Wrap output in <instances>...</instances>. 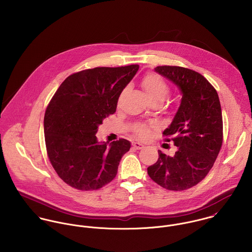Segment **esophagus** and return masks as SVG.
Returning <instances> with one entry per match:
<instances>
[{
    "label": "esophagus",
    "mask_w": 252,
    "mask_h": 252,
    "mask_svg": "<svg viewBox=\"0 0 252 252\" xmlns=\"http://www.w3.org/2000/svg\"><path fill=\"white\" fill-rule=\"evenodd\" d=\"M133 146L135 147V148H137V149H142V148H144V144H141V143H139V142H133Z\"/></svg>",
    "instance_id": "obj_1"
}]
</instances>
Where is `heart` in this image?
<instances>
[{"label": "heart", "mask_w": 252, "mask_h": 252, "mask_svg": "<svg viewBox=\"0 0 252 252\" xmlns=\"http://www.w3.org/2000/svg\"><path fill=\"white\" fill-rule=\"evenodd\" d=\"M143 88L147 97L151 102L161 101L163 102L169 94V86L162 77L155 73H148L143 79ZM136 134L145 139L150 135V127L146 125H138L135 129Z\"/></svg>", "instance_id": "obj_1"}]
</instances>
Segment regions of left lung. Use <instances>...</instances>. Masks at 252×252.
<instances>
[{"label": "left lung", "instance_id": "8db88e82", "mask_svg": "<svg viewBox=\"0 0 252 252\" xmlns=\"http://www.w3.org/2000/svg\"><path fill=\"white\" fill-rule=\"evenodd\" d=\"M154 71L177 85L182 98L163 132L174 137L177 151L169 156L158 150L159 158L147 174L160 186L181 191L204 180L215 164L223 140L220 102L214 86L199 72L177 66H159Z\"/></svg>", "mask_w": 252, "mask_h": 252}]
</instances>
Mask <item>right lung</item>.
Segmentation results:
<instances>
[{
  "label": "right lung",
  "instance_id": "obj_1",
  "mask_svg": "<svg viewBox=\"0 0 252 252\" xmlns=\"http://www.w3.org/2000/svg\"><path fill=\"white\" fill-rule=\"evenodd\" d=\"M139 65L94 68L68 76L45 110L43 130L49 161L57 175L78 190H96L113 180L131 143L98 142L103 120L115 112L118 98Z\"/></svg>",
  "mask_w": 252,
  "mask_h": 252
}]
</instances>
